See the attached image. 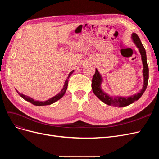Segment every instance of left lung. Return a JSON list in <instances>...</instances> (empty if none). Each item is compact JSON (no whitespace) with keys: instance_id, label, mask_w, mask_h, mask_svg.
<instances>
[{"instance_id":"1","label":"left lung","mask_w":159,"mask_h":159,"mask_svg":"<svg viewBox=\"0 0 159 159\" xmlns=\"http://www.w3.org/2000/svg\"><path fill=\"white\" fill-rule=\"evenodd\" d=\"M131 38L134 44L136 45L141 55V60L143 64V74L144 78L143 88L137 94L129 96V97H121V96H115V97H113V96H111L107 93H105L102 89L101 85H102L103 81V78L98 70L95 69V73L93 77L92 84H91V88H92L93 92L102 102L108 105H113V106L119 107L127 106V105L134 103L135 101H137L140 98L147 89L148 80V67L147 62L146 51L145 48L142 44L140 38L137 36V34L133 33L131 35Z\"/></svg>"}]
</instances>
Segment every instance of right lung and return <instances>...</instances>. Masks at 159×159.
Returning a JSON list of instances; mask_svg holds the SVG:
<instances>
[{"instance_id":"obj_1","label":"right lung","mask_w":159,"mask_h":159,"mask_svg":"<svg viewBox=\"0 0 159 159\" xmlns=\"http://www.w3.org/2000/svg\"><path fill=\"white\" fill-rule=\"evenodd\" d=\"M74 71V70L71 71L70 73L69 74L68 78H67V79L65 81V83H64V87L63 88H62V89L60 91L59 93H57L56 95L54 96V97L51 98L50 99H48L46 101H44V102H40V101H36V100H34L32 98L28 97V96H26L24 94H22V93H19L18 91L16 90V91L18 92V93L20 95L21 97L24 99H25L26 101H27V102L31 103L32 104L34 105H36V106H43V105H51L52 103H55L56 102H57V100H59L60 99H61L62 97H63L64 95L65 94L66 91V89H67V88H68V80H69V78L70 77V75L73 74V72Z\"/></svg>"}]
</instances>
